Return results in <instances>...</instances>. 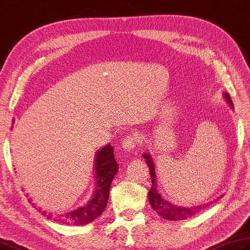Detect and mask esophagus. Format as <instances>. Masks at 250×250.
<instances>
[{"instance_id":"34e87169","label":"esophagus","mask_w":250,"mask_h":250,"mask_svg":"<svg viewBox=\"0 0 250 250\" xmlns=\"http://www.w3.org/2000/svg\"><path fill=\"white\" fill-rule=\"evenodd\" d=\"M142 143L141 138L138 136L136 134H129L126 135L122 140V143L121 146L122 148H124L125 151H130L132 149H134L135 146H138Z\"/></svg>"}]
</instances>
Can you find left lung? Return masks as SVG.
Masks as SVG:
<instances>
[{"instance_id":"obj_1","label":"left lung","mask_w":250,"mask_h":250,"mask_svg":"<svg viewBox=\"0 0 250 250\" xmlns=\"http://www.w3.org/2000/svg\"><path fill=\"white\" fill-rule=\"evenodd\" d=\"M224 99L228 102V104L234 108L233 103L231 97H229V93H224ZM143 158L146 159V164H147L149 171H150V179H151V188L148 192V200L151 208H153L156 212H157L160 217H163L165 220H171V221H180V220H185L194 214L202 211V210L206 209L212 202H209L206 204L197 205V206L192 207H181L178 205H174L172 203L168 202L161 195L158 193L157 189V182H156V172H155V166L153 163L149 154H143ZM220 198V197H219ZM218 198V199H219Z\"/></svg>"}]
</instances>
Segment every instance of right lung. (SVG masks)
<instances>
[{"instance_id": "1", "label": "right lung", "mask_w": 250, "mask_h": 250, "mask_svg": "<svg viewBox=\"0 0 250 250\" xmlns=\"http://www.w3.org/2000/svg\"><path fill=\"white\" fill-rule=\"evenodd\" d=\"M95 156L96 189L92 198L84 206L57 216L54 220L65 226H85L99 218L105 210L107 202H108L112 179L118 172L119 168L114 156V148L110 144H107L97 150ZM29 202L31 203V199H29ZM42 213L45 214V211ZM47 218H52V214L48 213Z\"/></svg>"}]
</instances>
